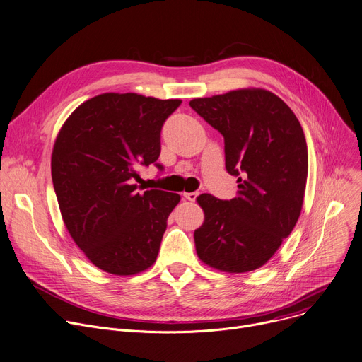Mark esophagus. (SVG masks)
<instances>
[{
  "instance_id": "1",
  "label": "esophagus",
  "mask_w": 362,
  "mask_h": 362,
  "mask_svg": "<svg viewBox=\"0 0 362 362\" xmlns=\"http://www.w3.org/2000/svg\"><path fill=\"white\" fill-rule=\"evenodd\" d=\"M182 196L189 202H196V199L199 197V192H182Z\"/></svg>"
}]
</instances>
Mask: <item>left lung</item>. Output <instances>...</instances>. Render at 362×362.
Listing matches in <instances>:
<instances>
[{
    "mask_svg": "<svg viewBox=\"0 0 362 362\" xmlns=\"http://www.w3.org/2000/svg\"><path fill=\"white\" fill-rule=\"evenodd\" d=\"M191 108L225 137L226 170L238 196L202 194L203 225L194 232L199 258L225 272L254 271L294 229L304 199L309 155L291 108L262 88L194 98Z\"/></svg>",
    "mask_w": 362,
    "mask_h": 362,
    "instance_id": "8db88e82",
    "label": "left lung"
}]
</instances>
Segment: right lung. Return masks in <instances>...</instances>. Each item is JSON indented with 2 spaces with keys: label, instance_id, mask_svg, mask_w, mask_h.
<instances>
[{
  "label": "right lung",
  "instance_id": "add662e5",
  "mask_svg": "<svg viewBox=\"0 0 362 362\" xmlns=\"http://www.w3.org/2000/svg\"><path fill=\"white\" fill-rule=\"evenodd\" d=\"M181 100L105 93L82 103L52 152V181L64 223L100 269L133 275L156 261L175 192L137 191V170L156 163L160 130Z\"/></svg>",
  "mask_w": 362,
  "mask_h": 362
}]
</instances>
